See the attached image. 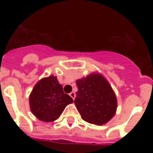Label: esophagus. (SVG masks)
<instances>
[{
  "label": "esophagus",
  "mask_w": 153,
  "mask_h": 153,
  "mask_svg": "<svg viewBox=\"0 0 153 153\" xmlns=\"http://www.w3.org/2000/svg\"><path fill=\"white\" fill-rule=\"evenodd\" d=\"M70 96L71 97V98H72L73 100H74V99H75V97H76V93H74V92H71V93H70Z\"/></svg>",
  "instance_id": "obj_1"
}]
</instances>
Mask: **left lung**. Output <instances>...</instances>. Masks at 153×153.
<instances>
[{
	"instance_id": "8db88e82",
	"label": "left lung",
	"mask_w": 153,
	"mask_h": 153,
	"mask_svg": "<svg viewBox=\"0 0 153 153\" xmlns=\"http://www.w3.org/2000/svg\"><path fill=\"white\" fill-rule=\"evenodd\" d=\"M78 91L74 103L84 121L96 125L109 122L116 113L117 97L111 86L100 74L76 80Z\"/></svg>"
}]
</instances>
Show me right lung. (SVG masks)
I'll return each instance as SVG.
<instances>
[{"label":"right lung","instance_id":"right-lung-1","mask_svg":"<svg viewBox=\"0 0 153 153\" xmlns=\"http://www.w3.org/2000/svg\"><path fill=\"white\" fill-rule=\"evenodd\" d=\"M29 101L31 112L44 122H53L57 120L65 107L74 102L70 96L63 93L56 76L52 75L36 83L30 95Z\"/></svg>","mask_w":153,"mask_h":153}]
</instances>
